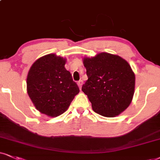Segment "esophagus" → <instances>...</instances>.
<instances>
[{
  "instance_id": "34e87169",
  "label": "esophagus",
  "mask_w": 160,
  "mask_h": 160,
  "mask_svg": "<svg viewBox=\"0 0 160 160\" xmlns=\"http://www.w3.org/2000/svg\"><path fill=\"white\" fill-rule=\"evenodd\" d=\"M77 84H78V87H79V88L81 90V88H82V84H83V81L79 80L78 82H77Z\"/></svg>"
}]
</instances>
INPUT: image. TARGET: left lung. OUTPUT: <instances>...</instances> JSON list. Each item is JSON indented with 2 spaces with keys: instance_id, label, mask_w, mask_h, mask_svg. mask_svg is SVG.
<instances>
[{
  "instance_id": "left-lung-1",
  "label": "left lung",
  "mask_w": 160,
  "mask_h": 160,
  "mask_svg": "<svg viewBox=\"0 0 160 160\" xmlns=\"http://www.w3.org/2000/svg\"><path fill=\"white\" fill-rule=\"evenodd\" d=\"M88 79L82 90L96 113L105 117L119 115L130 105L134 93L135 75L119 56L101 52L84 58Z\"/></svg>"
}]
</instances>
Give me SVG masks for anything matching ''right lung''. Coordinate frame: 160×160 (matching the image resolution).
<instances>
[{
  "mask_svg": "<svg viewBox=\"0 0 160 160\" xmlns=\"http://www.w3.org/2000/svg\"><path fill=\"white\" fill-rule=\"evenodd\" d=\"M65 63L56 54L46 55L33 63L27 75L29 98L38 111L51 117L64 113L79 92Z\"/></svg>",
  "mask_w": 160,
  "mask_h": 160,
  "instance_id": "obj_1",
  "label": "right lung"
}]
</instances>
